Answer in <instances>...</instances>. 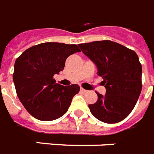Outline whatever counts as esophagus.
I'll return each mask as SVG.
<instances>
[{
    "instance_id": "34e87169",
    "label": "esophagus",
    "mask_w": 154,
    "mask_h": 154,
    "mask_svg": "<svg viewBox=\"0 0 154 154\" xmlns=\"http://www.w3.org/2000/svg\"><path fill=\"white\" fill-rule=\"evenodd\" d=\"M87 90L83 89V88H81L80 89V93H82V94H85V93H87Z\"/></svg>"
}]
</instances>
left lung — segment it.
<instances>
[{
	"instance_id": "obj_1",
	"label": "left lung",
	"mask_w": 154,
	"mask_h": 154,
	"mask_svg": "<svg viewBox=\"0 0 154 154\" xmlns=\"http://www.w3.org/2000/svg\"><path fill=\"white\" fill-rule=\"evenodd\" d=\"M95 63L98 75L103 79L106 94H99L90 111L99 121L117 123L134 108L141 91V64L134 51L111 40L78 45Z\"/></svg>"
}]
</instances>
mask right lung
Segmentation results:
<instances>
[{"label": "right lung", "mask_w": 154, "mask_h": 154, "mask_svg": "<svg viewBox=\"0 0 154 154\" xmlns=\"http://www.w3.org/2000/svg\"><path fill=\"white\" fill-rule=\"evenodd\" d=\"M79 51L75 44L43 43L28 48L16 60L13 75L16 91L32 116L52 121L68 110L80 87L58 84L53 76L63 70L68 56Z\"/></svg>", "instance_id": "1"}]
</instances>
